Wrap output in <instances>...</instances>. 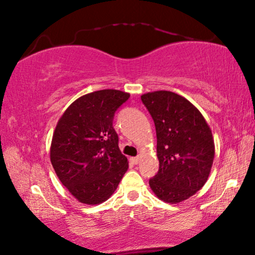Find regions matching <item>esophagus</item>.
I'll return each mask as SVG.
<instances>
[{"label": "esophagus", "mask_w": 255, "mask_h": 255, "mask_svg": "<svg viewBox=\"0 0 255 255\" xmlns=\"http://www.w3.org/2000/svg\"><path fill=\"white\" fill-rule=\"evenodd\" d=\"M139 156H134V158H131V162L133 163V165H137V163L139 162Z\"/></svg>", "instance_id": "esophagus-1"}]
</instances>
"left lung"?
Returning <instances> with one entry per match:
<instances>
[{"label":"left lung","mask_w":255,"mask_h":255,"mask_svg":"<svg viewBox=\"0 0 255 255\" xmlns=\"http://www.w3.org/2000/svg\"><path fill=\"white\" fill-rule=\"evenodd\" d=\"M141 101L156 131L159 170L149 187L160 200L179 203L207 182L215 156L211 130L197 108L175 93H147Z\"/></svg>","instance_id":"8db88e82"}]
</instances>
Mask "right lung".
<instances>
[{"instance_id": "right-lung-1", "label": "right lung", "mask_w": 255, "mask_h": 255, "mask_svg": "<svg viewBox=\"0 0 255 255\" xmlns=\"http://www.w3.org/2000/svg\"><path fill=\"white\" fill-rule=\"evenodd\" d=\"M130 94L103 89L79 97L59 120L51 144V162L59 180L81 203L107 201L128 170L113 127L118 108Z\"/></svg>"}]
</instances>
